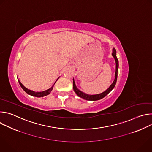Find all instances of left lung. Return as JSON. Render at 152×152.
Instances as JSON below:
<instances>
[{
    "label": "left lung",
    "mask_w": 152,
    "mask_h": 152,
    "mask_svg": "<svg viewBox=\"0 0 152 152\" xmlns=\"http://www.w3.org/2000/svg\"><path fill=\"white\" fill-rule=\"evenodd\" d=\"M113 57L114 58L115 60V63H116V70H115V79L113 82V83L111 85V86H110V88L107 89L105 91H104L102 93L99 94H96V95H88L87 94H85L83 92H82L81 91L77 89V88L76 87V86L75 85V82L74 81V79L73 80V90L76 93V94L80 97L85 99L86 100H100L103 97H104L107 94H109L110 93V91L114 88V86L116 84V82H117V72H118V59L116 56V50L115 49H113V52L112 53Z\"/></svg>",
    "instance_id": "8db88e82"
}]
</instances>
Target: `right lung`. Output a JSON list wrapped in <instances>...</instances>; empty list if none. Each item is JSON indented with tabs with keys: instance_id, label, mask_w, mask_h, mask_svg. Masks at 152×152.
I'll return each instance as SVG.
<instances>
[{
	"instance_id": "1",
	"label": "right lung",
	"mask_w": 152,
	"mask_h": 152,
	"mask_svg": "<svg viewBox=\"0 0 152 152\" xmlns=\"http://www.w3.org/2000/svg\"><path fill=\"white\" fill-rule=\"evenodd\" d=\"M57 80H58V79H57ZM18 80V82H19L20 85L21 86V87L22 88V89H23L26 93H28V94H29V95H31V96H35V97H44V96H46L49 94L50 93V92L52 91L53 88V85H53L50 88H49V89H48V90H46V91H42V92L36 93V92H34V91H31V90H30L27 89L26 87H25V86L22 85V83H21L20 82V81L19 80ZM55 83H54V84H55Z\"/></svg>"
}]
</instances>
